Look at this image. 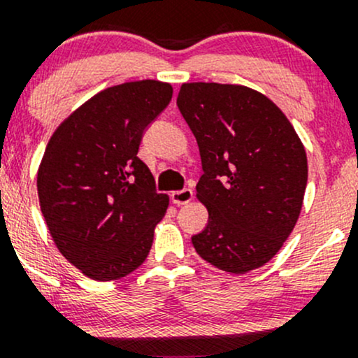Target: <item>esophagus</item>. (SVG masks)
Segmentation results:
<instances>
[{"mask_svg": "<svg viewBox=\"0 0 358 358\" xmlns=\"http://www.w3.org/2000/svg\"><path fill=\"white\" fill-rule=\"evenodd\" d=\"M193 191L191 189H180V191H174V193L171 194V199L174 205H186V203H189L191 199H193Z\"/></svg>", "mask_w": 358, "mask_h": 358, "instance_id": "esophagus-1", "label": "esophagus"}]
</instances>
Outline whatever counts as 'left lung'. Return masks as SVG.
<instances>
[{
	"label": "left lung",
	"mask_w": 358,
	"mask_h": 358,
	"mask_svg": "<svg viewBox=\"0 0 358 358\" xmlns=\"http://www.w3.org/2000/svg\"><path fill=\"white\" fill-rule=\"evenodd\" d=\"M178 107L193 131L203 176L196 196L208 225L193 245L210 264L236 275L282 249L302 210L307 155L285 114L244 85L182 83Z\"/></svg>",
	"instance_id": "8db88e82"
}]
</instances>
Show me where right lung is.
<instances>
[{
    "label": "right lung",
    "instance_id": "add662e5",
    "mask_svg": "<svg viewBox=\"0 0 358 358\" xmlns=\"http://www.w3.org/2000/svg\"><path fill=\"white\" fill-rule=\"evenodd\" d=\"M171 99V83L157 80L109 87L73 110L45 147L41 211L61 255L88 278H122L152 249L169 196L155 191L138 148Z\"/></svg>",
    "mask_w": 358,
    "mask_h": 358
}]
</instances>
